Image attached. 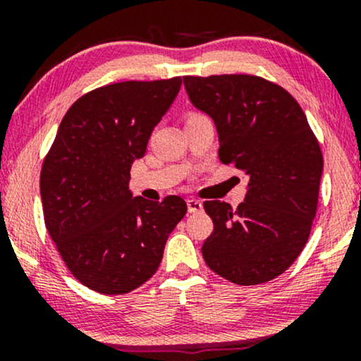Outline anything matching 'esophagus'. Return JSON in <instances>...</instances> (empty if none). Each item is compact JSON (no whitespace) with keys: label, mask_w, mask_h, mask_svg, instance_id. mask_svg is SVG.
<instances>
[{"label":"esophagus","mask_w":361,"mask_h":361,"mask_svg":"<svg viewBox=\"0 0 361 361\" xmlns=\"http://www.w3.org/2000/svg\"><path fill=\"white\" fill-rule=\"evenodd\" d=\"M186 205H188L190 214H198L204 210V205H202V202L197 200V198H188V200H186Z\"/></svg>","instance_id":"obj_1"}]
</instances>
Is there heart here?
I'll return each instance as SVG.
<instances>
[{"label":"heart","instance_id":"obj_1","mask_svg":"<svg viewBox=\"0 0 361 361\" xmlns=\"http://www.w3.org/2000/svg\"><path fill=\"white\" fill-rule=\"evenodd\" d=\"M192 117H198V115H190V117H188V118H192Z\"/></svg>","mask_w":361,"mask_h":361}]
</instances>
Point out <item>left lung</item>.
Returning a JSON list of instances; mask_svg holds the SVG:
<instances>
[{"mask_svg":"<svg viewBox=\"0 0 361 361\" xmlns=\"http://www.w3.org/2000/svg\"><path fill=\"white\" fill-rule=\"evenodd\" d=\"M197 110L214 120L219 157L247 176L243 204L205 202L214 222L202 246L210 270L238 285L281 275L307 243L322 154L307 117L281 86L247 74L185 76Z\"/></svg>","mask_w":361,"mask_h":361,"instance_id":"1","label":"left lung"}]
</instances>
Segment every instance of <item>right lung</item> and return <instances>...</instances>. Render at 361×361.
<instances>
[{"mask_svg": "<svg viewBox=\"0 0 361 361\" xmlns=\"http://www.w3.org/2000/svg\"><path fill=\"white\" fill-rule=\"evenodd\" d=\"M181 88V78L126 81L74 102L40 173L45 227L82 285L120 295L154 275L183 198L134 197L130 166Z\"/></svg>", "mask_w": 361, "mask_h": 361, "instance_id": "right-lung-1", "label": "right lung"}]
</instances>
